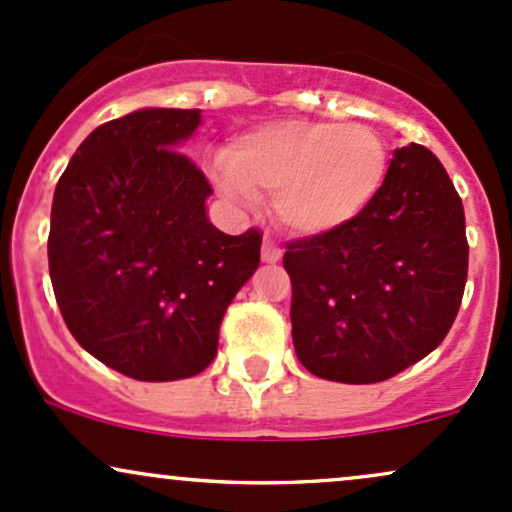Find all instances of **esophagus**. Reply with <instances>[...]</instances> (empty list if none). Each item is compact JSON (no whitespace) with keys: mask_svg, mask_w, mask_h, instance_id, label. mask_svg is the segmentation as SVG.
<instances>
[{"mask_svg":"<svg viewBox=\"0 0 512 512\" xmlns=\"http://www.w3.org/2000/svg\"><path fill=\"white\" fill-rule=\"evenodd\" d=\"M279 260H281L279 245H276L274 240L264 238V243H262V262L264 264H276Z\"/></svg>","mask_w":512,"mask_h":512,"instance_id":"34e87169","label":"esophagus"}]
</instances>
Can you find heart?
Returning a JSON list of instances; mask_svg holds the SVG:
<instances>
[{"instance_id": "1", "label": "heart", "mask_w": 512, "mask_h": 512, "mask_svg": "<svg viewBox=\"0 0 512 512\" xmlns=\"http://www.w3.org/2000/svg\"><path fill=\"white\" fill-rule=\"evenodd\" d=\"M221 166V195L248 204L272 192L279 226L317 238L342 231L375 202L387 178V146L366 125L291 117L238 134Z\"/></svg>"}]
</instances>
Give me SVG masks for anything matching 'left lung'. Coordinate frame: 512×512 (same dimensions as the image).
I'll list each match as a JSON object with an SVG mask.
<instances>
[{
  "mask_svg": "<svg viewBox=\"0 0 512 512\" xmlns=\"http://www.w3.org/2000/svg\"><path fill=\"white\" fill-rule=\"evenodd\" d=\"M467 250L462 199L443 163L421 144L397 149L354 223L286 250L298 361L346 385L414 366L455 322Z\"/></svg>",
  "mask_w": 512,
  "mask_h": 512,
  "instance_id": "left-lung-1",
  "label": "left lung"
}]
</instances>
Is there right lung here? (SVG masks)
Instances as JSON below:
<instances>
[{"mask_svg": "<svg viewBox=\"0 0 512 512\" xmlns=\"http://www.w3.org/2000/svg\"><path fill=\"white\" fill-rule=\"evenodd\" d=\"M202 110L142 108L96 127L55 187L48 260L69 332L144 383L192 378L260 267V231L209 221L211 187L182 146Z\"/></svg>", "mask_w": 512, "mask_h": 512, "instance_id": "obj_1", "label": "right lung"}]
</instances>
